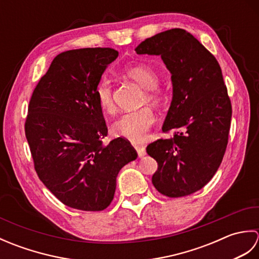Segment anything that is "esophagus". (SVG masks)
Instances as JSON below:
<instances>
[{"label":"esophagus","mask_w":259,"mask_h":259,"mask_svg":"<svg viewBox=\"0 0 259 259\" xmlns=\"http://www.w3.org/2000/svg\"><path fill=\"white\" fill-rule=\"evenodd\" d=\"M137 152H138L139 158H142L146 155V148L144 146H135Z\"/></svg>","instance_id":"obj_1"}]
</instances>
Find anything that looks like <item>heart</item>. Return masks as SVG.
<instances>
[{"instance_id":"heart-1","label":"heart","mask_w":259,"mask_h":259,"mask_svg":"<svg viewBox=\"0 0 259 259\" xmlns=\"http://www.w3.org/2000/svg\"><path fill=\"white\" fill-rule=\"evenodd\" d=\"M125 74L146 89V97L149 102L159 103L162 100V92L157 87L159 78L155 70L149 65L138 64L126 68ZM96 100L102 111L112 113L114 111V101L112 96V85L106 76L98 82L95 90ZM156 121V114L150 108L145 107L135 111L125 112L114 121L111 129L114 136L128 139L133 142L144 141L151 126Z\"/></svg>"}]
</instances>
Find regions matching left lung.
<instances>
[{
	"label": "left lung",
	"mask_w": 259,
	"mask_h": 259,
	"mask_svg": "<svg viewBox=\"0 0 259 259\" xmlns=\"http://www.w3.org/2000/svg\"><path fill=\"white\" fill-rule=\"evenodd\" d=\"M138 54L161 57L171 74L172 100L162 131L168 139L147 147L158 162L152 184L162 195L194 194L216 174L226 151L232 103L216 58L189 32H160L137 47Z\"/></svg>",
	"instance_id": "8db88e82"
}]
</instances>
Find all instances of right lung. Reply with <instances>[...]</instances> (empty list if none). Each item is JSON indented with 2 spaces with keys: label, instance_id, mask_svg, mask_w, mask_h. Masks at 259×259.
Segmentation results:
<instances>
[{
  "label": "right lung",
  "instance_id": "add662e5",
  "mask_svg": "<svg viewBox=\"0 0 259 259\" xmlns=\"http://www.w3.org/2000/svg\"><path fill=\"white\" fill-rule=\"evenodd\" d=\"M118 58L110 48H87L58 54L33 91L25 136L35 171L47 188L71 208L100 211L112 201L120 169L137 155L108 134L95 90Z\"/></svg>",
  "mask_w": 259,
  "mask_h": 259
}]
</instances>
